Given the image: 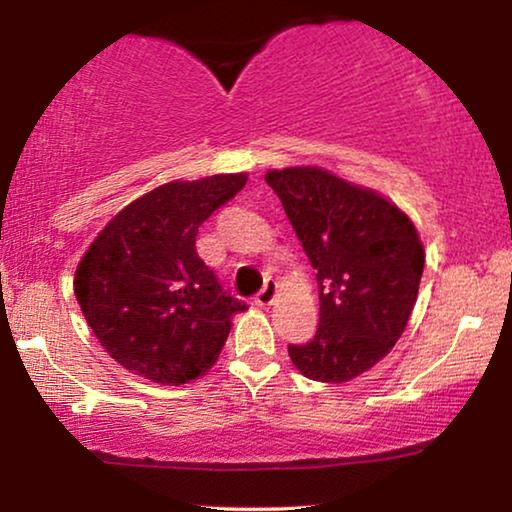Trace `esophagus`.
<instances>
[{"label": "esophagus", "mask_w": 512, "mask_h": 512, "mask_svg": "<svg viewBox=\"0 0 512 512\" xmlns=\"http://www.w3.org/2000/svg\"><path fill=\"white\" fill-rule=\"evenodd\" d=\"M275 296H277V282H272V279H268L263 289L256 293V305H261V307L272 305V300H275Z\"/></svg>", "instance_id": "1"}]
</instances>
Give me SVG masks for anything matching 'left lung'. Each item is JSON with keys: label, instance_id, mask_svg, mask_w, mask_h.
Masks as SVG:
<instances>
[{"label": "left lung", "instance_id": "left-lung-1", "mask_svg": "<svg viewBox=\"0 0 512 512\" xmlns=\"http://www.w3.org/2000/svg\"><path fill=\"white\" fill-rule=\"evenodd\" d=\"M265 181L317 270L319 328L289 345L293 366L310 380H354L408 326L424 270L417 230L382 195L319 167L272 170Z\"/></svg>", "mask_w": 512, "mask_h": 512}]
</instances>
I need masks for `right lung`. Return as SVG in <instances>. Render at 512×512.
Instances as JSON below:
<instances>
[{
    "mask_svg": "<svg viewBox=\"0 0 512 512\" xmlns=\"http://www.w3.org/2000/svg\"><path fill=\"white\" fill-rule=\"evenodd\" d=\"M247 174L170 181L111 219L81 258L74 293L102 347L123 368L158 384H186L219 359L230 296L195 251L198 228L233 200Z\"/></svg>",
    "mask_w": 512,
    "mask_h": 512,
    "instance_id": "add662e5",
    "label": "right lung"
}]
</instances>
